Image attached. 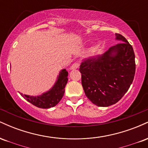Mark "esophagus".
<instances>
[{"label": "esophagus", "mask_w": 148, "mask_h": 148, "mask_svg": "<svg viewBox=\"0 0 148 148\" xmlns=\"http://www.w3.org/2000/svg\"><path fill=\"white\" fill-rule=\"evenodd\" d=\"M79 67V64L78 63V62H75V63H74L72 66H71L70 69H72V70H73V69H76Z\"/></svg>", "instance_id": "obj_1"}]
</instances>
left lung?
<instances>
[{"mask_svg":"<svg viewBox=\"0 0 148 148\" xmlns=\"http://www.w3.org/2000/svg\"><path fill=\"white\" fill-rule=\"evenodd\" d=\"M121 41L102 55L85 59L79 71L85 94L94 104L106 107L125 95L133 82L136 72L135 54L125 37L115 34Z\"/></svg>","mask_w":148,"mask_h":148,"instance_id":"8db88e82","label":"left lung"}]
</instances>
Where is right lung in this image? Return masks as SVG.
<instances>
[{"label":"right lung","instance_id":"1","mask_svg":"<svg viewBox=\"0 0 148 148\" xmlns=\"http://www.w3.org/2000/svg\"><path fill=\"white\" fill-rule=\"evenodd\" d=\"M68 72L65 69H62L58 76L57 81L49 90L39 96H30L27 95H21L28 102L41 108H49L56 106L60 101L64 93V88L68 81Z\"/></svg>","mask_w":148,"mask_h":148}]
</instances>
